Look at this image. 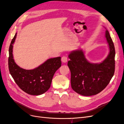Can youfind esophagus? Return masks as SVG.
<instances>
[{
	"instance_id": "1",
	"label": "esophagus",
	"mask_w": 124,
	"mask_h": 124,
	"mask_svg": "<svg viewBox=\"0 0 124 124\" xmlns=\"http://www.w3.org/2000/svg\"><path fill=\"white\" fill-rule=\"evenodd\" d=\"M67 61H68V58H67L66 56H63L62 58V61L63 62H67Z\"/></svg>"
}]
</instances>
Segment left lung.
I'll list each match as a JSON object with an SVG mask.
<instances>
[{"label": "left lung", "instance_id": "left-lung-1", "mask_svg": "<svg viewBox=\"0 0 124 124\" xmlns=\"http://www.w3.org/2000/svg\"><path fill=\"white\" fill-rule=\"evenodd\" d=\"M105 37L109 47V53L102 62H89L82 49L71 51L68 55L70 61L68 66L71 72V87L78 94L84 96L97 94L106 87L113 76L115 47L107 29Z\"/></svg>", "mask_w": 124, "mask_h": 124}]
</instances>
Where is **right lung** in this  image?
Wrapping results in <instances>:
<instances>
[{
  "label": "right lung",
  "mask_w": 124,
  "mask_h": 124,
  "mask_svg": "<svg viewBox=\"0 0 124 124\" xmlns=\"http://www.w3.org/2000/svg\"><path fill=\"white\" fill-rule=\"evenodd\" d=\"M17 32L10 45L8 59L9 72L15 82L25 93L31 95H40L50 88L54 73L62 65L61 57L48 59L42 64L31 70L21 68L15 62L13 47Z\"/></svg>",
  "instance_id": "add662e5"
}]
</instances>
